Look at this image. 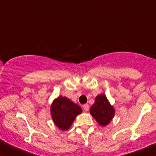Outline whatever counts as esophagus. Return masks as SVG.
Returning a JSON list of instances; mask_svg holds the SVG:
<instances>
[{
	"label": "esophagus",
	"instance_id": "34e87169",
	"mask_svg": "<svg viewBox=\"0 0 156 156\" xmlns=\"http://www.w3.org/2000/svg\"><path fill=\"white\" fill-rule=\"evenodd\" d=\"M83 108H84V111L87 112L88 110H89V105H88V104H84V106H83Z\"/></svg>",
	"mask_w": 156,
	"mask_h": 156
}]
</instances>
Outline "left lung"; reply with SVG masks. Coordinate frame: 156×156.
<instances>
[{"label": "left lung", "mask_w": 156, "mask_h": 156, "mask_svg": "<svg viewBox=\"0 0 156 156\" xmlns=\"http://www.w3.org/2000/svg\"><path fill=\"white\" fill-rule=\"evenodd\" d=\"M90 113L102 127L108 125L115 116V110L105 94L97 95L94 104L90 108Z\"/></svg>", "instance_id": "1"}]
</instances>
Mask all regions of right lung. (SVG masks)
Listing matches in <instances>:
<instances>
[{"label": "right lung", "instance_id": "add662e5", "mask_svg": "<svg viewBox=\"0 0 156 156\" xmlns=\"http://www.w3.org/2000/svg\"><path fill=\"white\" fill-rule=\"evenodd\" d=\"M82 112V108L69 99L59 96L50 106V115L54 125L59 130H69L77 115Z\"/></svg>", "mask_w": 156, "mask_h": 156}]
</instances>
